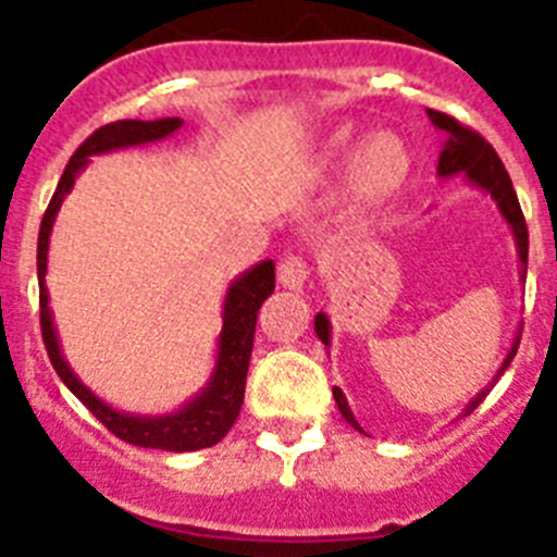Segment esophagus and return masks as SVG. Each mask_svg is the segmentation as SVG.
Returning a JSON list of instances; mask_svg holds the SVG:
<instances>
[{
  "label": "esophagus",
  "instance_id": "obj_1",
  "mask_svg": "<svg viewBox=\"0 0 557 557\" xmlns=\"http://www.w3.org/2000/svg\"><path fill=\"white\" fill-rule=\"evenodd\" d=\"M308 277H311V265H308V260L297 258V255H288L277 263V280L288 292H302Z\"/></svg>",
  "mask_w": 557,
  "mask_h": 557
}]
</instances>
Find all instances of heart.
Returning <instances> with one entry per match:
<instances>
[{
    "label": "heart",
    "instance_id": "1",
    "mask_svg": "<svg viewBox=\"0 0 557 557\" xmlns=\"http://www.w3.org/2000/svg\"><path fill=\"white\" fill-rule=\"evenodd\" d=\"M352 148L350 132H336L325 143L327 159H342ZM412 173V153L393 132H375L352 148L345 168L342 198L350 212H370L384 207L404 190Z\"/></svg>",
    "mask_w": 557,
    "mask_h": 557
}]
</instances>
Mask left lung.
Masks as SVG:
<instances>
[{"label": "left lung", "mask_w": 557, "mask_h": 557, "mask_svg": "<svg viewBox=\"0 0 557 557\" xmlns=\"http://www.w3.org/2000/svg\"><path fill=\"white\" fill-rule=\"evenodd\" d=\"M429 117H432V123L437 125L440 132H446V137H448L446 145H443V151H440L437 173H440V176L466 173L473 185L482 187L485 193H491L493 201L499 205L505 221L510 224L512 238H516V246H519V260L524 263V272H521V277H524V274H527L524 212H521L519 196H516V190H512V182H510V176H507L499 153L493 151V145L487 143L482 134H476L473 128L462 125L459 120L448 117V114H443V111L429 109ZM313 327H317V336L322 338V345H331V322H327L325 313H317V319H313ZM519 338H521V333L516 336V342H512V347H510V352H507V359H505V364H502L499 375L507 370V364H510L512 356H516V350H519ZM485 395H487V389H482V393L476 395L471 404H468L466 414H471L473 409L482 404V398H485ZM333 398H336V406H338V412H342V418H345L347 423L352 425V429H359V432H361L359 420L352 418L350 406H347V398L342 395V389H338V386H333Z\"/></svg>", "instance_id": "8db88e82"}]
</instances>
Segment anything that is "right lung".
<instances>
[{"label":"right lung","mask_w":557,"mask_h":557,"mask_svg":"<svg viewBox=\"0 0 557 557\" xmlns=\"http://www.w3.org/2000/svg\"><path fill=\"white\" fill-rule=\"evenodd\" d=\"M176 128H182L178 117L164 120H117V123L100 125L98 132L86 137V143L72 153L70 164L64 168V176L58 182L52 201L47 207L45 219H41V230H38V306H41V336H45L47 356H50L52 367L61 375L70 393L75 395L81 404L89 409L100 423L109 429L114 437L132 443L139 448H162V451H198V448L215 446L221 437L232 429V423L238 420L240 406H244V389H246V372H249V356L251 342H255V325H258V311L263 306V299L274 292V263L263 260L244 277H238L230 285L224 299V327H221L219 338V359H215V370H212V381L205 393L193 398L185 409H178L173 414H162V418H134V414H123L117 409L106 406L103 400L86 389L81 381L75 379V372L61 356L58 347L55 327H52L50 302H47L45 274H47V249H50V232L52 221H55L61 201L66 193L75 185V176L86 168L89 157L106 151H117V148H128V145H145L157 143V139L168 137Z\"/></svg>","instance_id":"add662e5"}]
</instances>
